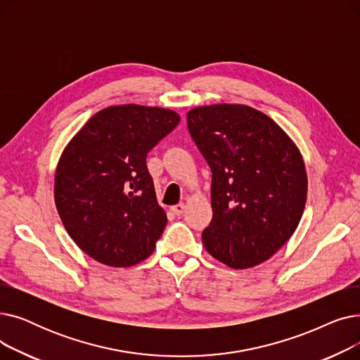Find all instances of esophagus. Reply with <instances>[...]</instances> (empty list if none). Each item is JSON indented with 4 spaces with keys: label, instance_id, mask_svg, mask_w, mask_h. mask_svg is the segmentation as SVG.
I'll list each match as a JSON object with an SVG mask.
<instances>
[{
    "label": "esophagus",
    "instance_id": "esophagus-1",
    "mask_svg": "<svg viewBox=\"0 0 360 360\" xmlns=\"http://www.w3.org/2000/svg\"><path fill=\"white\" fill-rule=\"evenodd\" d=\"M170 210H172V213H175L176 216H181L185 212V204H176L174 207H170Z\"/></svg>",
    "mask_w": 360,
    "mask_h": 360
}]
</instances>
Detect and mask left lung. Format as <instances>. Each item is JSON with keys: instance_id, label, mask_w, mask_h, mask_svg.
I'll list each match as a JSON object with an SVG mask.
<instances>
[{"instance_id": "8db88e82", "label": "left lung", "mask_w": 360, "mask_h": 360, "mask_svg": "<svg viewBox=\"0 0 360 360\" xmlns=\"http://www.w3.org/2000/svg\"><path fill=\"white\" fill-rule=\"evenodd\" d=\"M186 122L213 174L204 247L231 269L255 267L290 239L304 214V158L285 129L248 105L197 106Z\"/></svg>"}]
</instances>
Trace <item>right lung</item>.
I'll return each instance as SVG.
<instances>
[{
	"instance_id": "obj_1",
	"label": "right lung",
	"mask_w": 360,
	"mask_h": 360,
	"mask_svg": "<svg viewBox=\"0 0 360 360\" xmlns=\"http://www.w3.org/2000/svg\"><path fill=\"white\" fill-rule=\"evenodd\" d=\"M179 121L172 109L112 105L65 146L55 169V205L67 233L93 259L131 267L153 254L167 217L146 156Z\"/></svg>"
}]
</instances>
